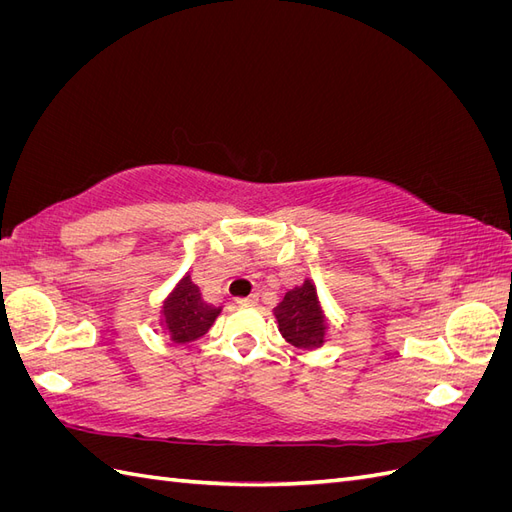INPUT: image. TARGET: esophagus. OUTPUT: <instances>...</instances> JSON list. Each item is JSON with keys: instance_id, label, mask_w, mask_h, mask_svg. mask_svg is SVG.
<instances>
[{"instance_id": "obj_1", "label": "esophagus", "mask_w": 512, "mask_h": 512, "mask_svg": "<svg viewBox=\"0 0 512 512\" xmlns=\"http://www.w3.org/2000/svg\"><path fill=\"white\" fill-rule=\"evenodd\" d=\"M258 303V292L250 294V297H243V299H237V305L241 307H247V305H256Z\"/></svg>"}]
</instances>
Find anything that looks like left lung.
<instances>
[{
	"label": "left lung",
	"instance_id": "left-lung-1",
	"mask_svg": "<svg viewBox=\"0 0 512 512\" xmlns=\"http://www.w3.org/2000/svg\"><path fill=\"white\" fill-rule=\"evenodd\" d=\"M275 318L280 322V331L292 346L318 348L324 337V324L316 290L312 282L288 290L284 301L275 307Z\"/></svg>",
	"mask_w": 512,
	"mask_h": 512
}]
</instances>
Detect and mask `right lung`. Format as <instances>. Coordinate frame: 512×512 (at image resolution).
<instances>
[{
  "mask_svg": "<svg viewBox=\"0 0 512 512\" xmlns=\"http://www.w3.org/2000/svg\"><path fill=\"white\" fill-rule=\"evenodd\" d=\"M218 314L220 307L205 303L198 286L192 284L190 275H185L164 305V324L170 342L188 344L203 337Z\"/></svg>",
  "mask_w": 512,
  "mask_h": 512,
  "instance_id": "obj_1",
  "label": "right lung"
}]
</instances>
